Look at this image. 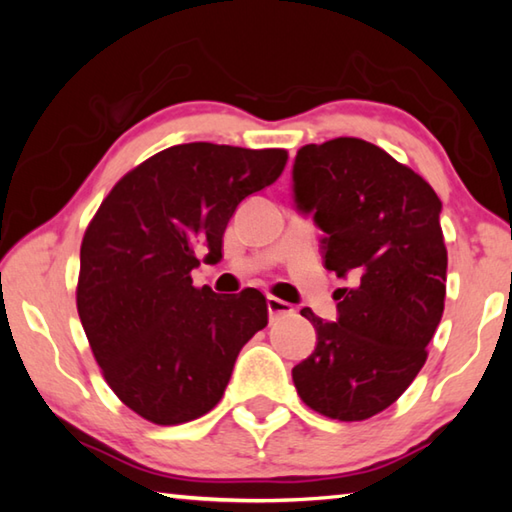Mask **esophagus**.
I'll return each instance as SVG.
<instances>
[{"mask_svg": "<svg viewBox=\"0 0 512 512\" xmlns=\"http://www.w3.org/2000/svg\"><path fill=\"white\" fill-rule=\"evenodd\" d=\"M266 307H268V316H271V318L293 314V307L289 305V302H284L280 298H273V296L266 298Z\"/></svg>", "mask_w": 512, "mask_h": 512, "instance_id": "esophagus-1", "label": "esophagus"}]
</instances>
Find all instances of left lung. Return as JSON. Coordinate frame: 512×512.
Listing matches in <instances>:
<instances>
[{
    "label": "left lung",
    "instance_id": "obj_1",
    "mask_svg": "<svg viewBox=\"0 0 512 512\" xmlns=\"http://www.w3.org/2000/svg\"><path fill=\"white\" fill-rule=\"evenodd\" d=\"M293 203L323 230L327 271L350 280L334 293V323L300 311L316 348L293 368V384L327 418H372L411 386L443 318V203L422 176L357 137L302 146Z\"/></svg>",
    "mask_w": 512,
    "mask_h": 512
}]
</instances>
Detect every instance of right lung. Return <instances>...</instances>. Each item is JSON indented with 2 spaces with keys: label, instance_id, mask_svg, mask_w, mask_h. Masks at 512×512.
Returning <instances> with one entry per match:
<instances>
[{
  "label": "right lung",
  "instance_id": "right-lung-1",
  "mask_svg": "<svg viewBox=\"0 0 512 512\" xmlns=\"http://www.w3.org/2000/svg\"><path fill=\"white\" fill-rule=\"evenodd\" d=\"M284 149L192 142L128 171L81 244V325L108 386L144 420L183 424L223 397L239 350L268 323L262 291L192 282L196 248L221 259L239 203L273 185Z\"/></svg>",
  "mask_w": 512,
  "mask_h": 512
}]
</instances>
